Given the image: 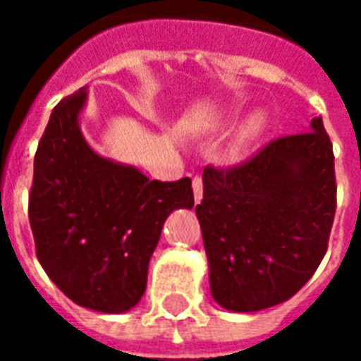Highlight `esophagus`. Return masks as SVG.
Returning a JSON list of instances; mask_svg holds the SVG:
<instances>
[{
    "mask_svg": "<svg viewBox=\"0 0 361 361\" xmlns=\"http://www.w3.org/2000/svg\"><path fill=\"white\" fill-rule=\"evenodd\" d=\"M191 185H193V199H195V203H201V199H203V178L195 176L193 181H191Z\"/></svg>",
    "mask_w": 361,
    "mask_h": 361,
    "instance_id": "esophagus-1",
    "label": "esophagus"
}]
</instances>
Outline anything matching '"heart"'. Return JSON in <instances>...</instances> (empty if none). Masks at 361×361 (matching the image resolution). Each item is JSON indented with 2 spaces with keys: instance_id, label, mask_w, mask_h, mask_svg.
<instances>
[{
  "instance_id": "1",
  "label": "heart",
  "mask_w": 361,
  "mask_h": 361,
  "mask_svg": "<svg viewBox=\"0 0 361 361\" xmlns=\"http://www.w3.org/2000/svg\"><path fill=\"white\" fill-rule=\"evenodd\" d=\"M265 129V116L263 114H253L235 135V147L242 149V147H247L250 142H253L257 139L259 135L263 133Z\"/></svg>"
}]
</instances>
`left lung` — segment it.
<instances>
[{
    "label": "left lung",
    "mask_w": 361,
    "mask_h": 361,
    "mask_svg": "<svg viewBox=\"0 0 361 361\" xmlns=\"http://www.w3.org/2000/svg\"><path fill=\"white\" fill-rule=\"evenodd\" d=\"M203 188L195 212L216 303L247 313L290 300L325 257L336 211L323 119L272 139L242 164H209Z\"/></svg>",
    "instance_id": "8db88e82"
}]
</instances>
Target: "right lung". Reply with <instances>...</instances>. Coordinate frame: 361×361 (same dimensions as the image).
<instances>
[{
  "label": "right lung",
  "mask_w": 361,
  "mask_h": 361,
  "mask_svg": "<svg viewBox=\"0 0 361 361\" xmlns=\"http://www.w3.org/2000/svg\"><path fill=\"white\" fill-rule=\"evenodd\" d=\"M87 89L54 108L35 154L28 220L36 257L77 305L123 313L139 303L164 220L193 207L191 180H149L90 149L79 111Z\"/></svg>",
  "instance_id": "right-lung-1"
}]
</instances>
